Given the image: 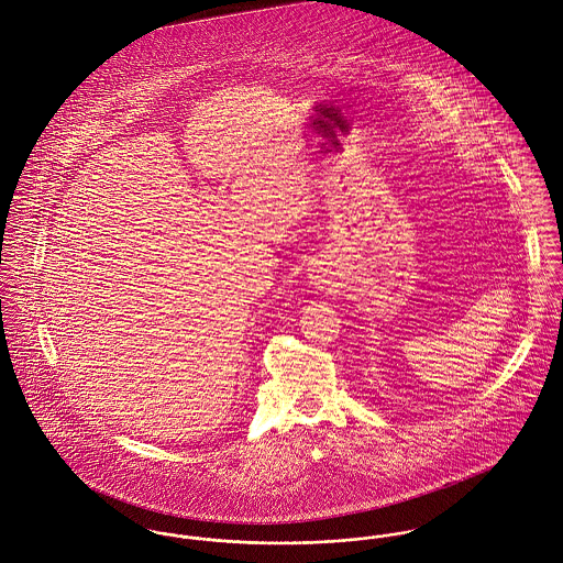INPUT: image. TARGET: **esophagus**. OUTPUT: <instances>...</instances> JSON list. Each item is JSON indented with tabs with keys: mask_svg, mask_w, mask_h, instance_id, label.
Segmentation results:
<instances>
[{
	"mask_svg": "<svg viewBox=\"0 0 563 563\" xmlns=\"http://www.w3.org/2000/svg\"><path fill=\"white\" fill-rule=\"evenodd\" d=\"M308 277H310V282H312L314 286H324V284H329V273H327V268L321 266V264L312 266V268H310V273H308Z\"/></svg>",
	"mask_w": 563,
	"mask_h": 563,
	"instance_id": "1",
	"label": "esophagus"
}]
</instances>
